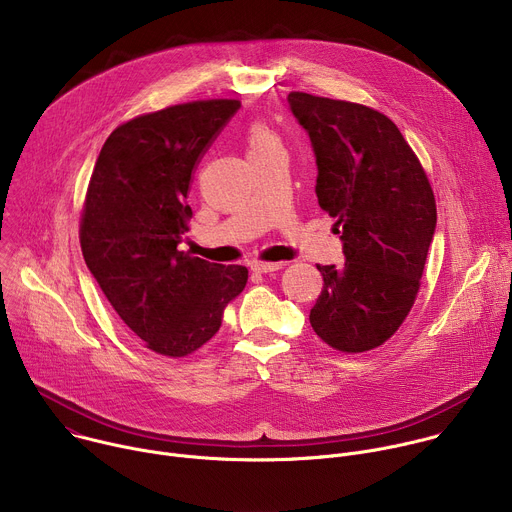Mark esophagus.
Returning <instances> with one entry per match:
<instances>
[{"instance_id": "1", "label": "esophagus", "mask_w": 512, "mask_h": 512, "mask_svg": "<svg viewBox=\"0 0 512 512\" xmlns=\"http://www.w3.org/2000/svg\"><path fill=\"white\" fill-rule=\"evenodd\" d=\"M281 265H283V263H267V261H255V263L251 265V269H253L255 273H271V271H277V269H281Z\"/></svg>"}]
</instances>
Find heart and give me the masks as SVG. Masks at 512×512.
I'll list each match as a JSON object with an SVG mask.
<instances>
[{
	"label": "heart",
	"mask_w": 512,
	"mask_h": 512,
	"mask_svg": "<svg viewBox=\"0 0 512 512\" xmlns=\"http://www.w3.org/2000/svg\"><path fill=\"white\" fill-rule=\"evenodd\" d=\"M245 141H247V150H249V158L253 156H261L273 148H279V139L277 135L263 123H251L247 127L245 133Z\"/></svg>",
	"instance_id": "obj_1"
}]
</instances>
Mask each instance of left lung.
<instances>
[{"mask_svg": "<svg viewBox=\"0 0 512 512\" xmlns=\"http://www.w3.org/2000/svg\"><path fill=\"white\" fill-rule=\"evenodd\" d=\"M316 154V196L336 218L344 265H318L314 332L356 354L387 342L413 308L437 210L427 174L397 125L350 101L291 91Z\"/></svg>", "mask_w": 512, "mask_h": 512, "instance_id": "obj_1", "label": "left lung"}]
</instances>
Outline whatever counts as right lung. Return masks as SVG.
I'll list each match as a JSON object with an SVG mask.
<instances>
[{
    "label": "right lung",
    "instance_id": "add662e5",
    "mask_svg": "<svg viewBox=\"0 0 512 512\" xmlns=\"http://www.w3.org/2000/svg\"><path fill=\"white\" fill-rule=\"evenodd\" d=\"M239 107L208 99L137 115L107 137L89 180L85 263L125 326L162 356L206 344L247 285V267L178 249L192 216V174Z\"/></svg>",
    "mask_w": 512,
    "mask_h": 512
}]
</instances>
